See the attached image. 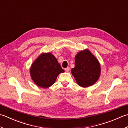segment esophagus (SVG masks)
<instances>
[{
  "label": "esophagus",
  "mask_w": 128,
  "mask_h": 128,
  "mask_svg": "<svg viewBox=\"0 0 128 128\" xmlns=\"http://www.w3.org/2000/svg\"><path fill=\"white\" fill-rule=\"evenodd\" d=\"M65 71H66V72H69V70H70V68L69 67H67L66 68H65Z\"/></svg>",
  "instance_id": "1"
}]
</instances>
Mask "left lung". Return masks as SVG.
Listing matches in <instances>:
<instances>
[{"label": "left lung", "mask_w": 128, "mask_h": 128, "mask_svg": "<svg viewBox=\"0 0 128 128\" xmlns=\"http://www.w3.org/2000/svg\"><path fill=\"white\" fill-rule=\"evenodd\" d=\"M75 62L72 73L78 85L83 88L94 85L100 74V66L97 59L90 51L85 50L76 54Z\"/></svg>", "instance_id": "obj_1"}]
</instances>
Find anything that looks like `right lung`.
Listing matches in <instances>:
<instances>
[{"label": "right lung", "instance_id": "1", "mask_svg": "<svg viewBox=\"0 0 128 128\" xmlns=\"http://www.w3.org/2000/svg\"><path fill=\"white\" fill-rule=\"evenodd\" d=\"M64 70L51 53H42L35 60L30 68L32 79L42 88H48L55 82L58 75Z\"/></svg>", "mask_w": 128, "mask_h": 128}]
</instances>
